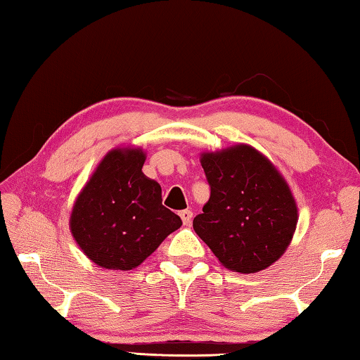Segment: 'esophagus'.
I'll list each match as a JSON object with an SVG mask.
<instances>
[{"instance_id":"34e87169","label":"esophagus","mask_w":360,"mask_h":360,"mask_svg":"<svg viewBox=\"0 0 360 360\" xmlns=\"http://www.w3.org/2000/svg\"><path fill=\"white\" fill-rule=\"evenodd\" d=\"M179 214H180V218H181V221H183V224H185V226H189V224H191L193 212H189V210H183V212H180Z\"/></svg>"}]
</instances>
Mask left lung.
Listing matches in <instances>:
<instances>
[{
	"label": "left lung",
	"mask_w": 360,
	"mask_h": 360,
	"mask_svg": "<svg viewBox=\"0 0 360 360\" xmlns=\"http://www.w3.org/2000/svg\"><path fill=\"white\" fill-rule=\"evenodd\" d=\"M210 199L194 232L227 269L250 274L279 260L293 238L297 207L287 181L264 155L236 144L200 155Z\"/></svg>",
	"instance_id": "obj_1"
}]
</instances>
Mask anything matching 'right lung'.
Wrapping results in <instances>:
<instances>
[{
  "label": "right lung",
  "mask_w": 360,
  "mask_h": 360,
  "mask_svg": "<svg viewBox=\"0 0 360 360\" xmlns=\"http://www.w3.org/2000/svg\"><path fill=\"white\" fill-rule=\"evenodd\" d=\"M142 148H112L75 200L70 230L100 268L128 271L181 226L161 203V186L142 172Z\"/></svg>",
  "instance_id": "add662e5"
}]
</instances>
